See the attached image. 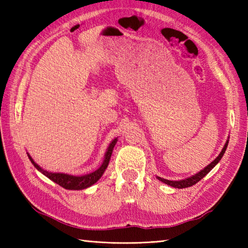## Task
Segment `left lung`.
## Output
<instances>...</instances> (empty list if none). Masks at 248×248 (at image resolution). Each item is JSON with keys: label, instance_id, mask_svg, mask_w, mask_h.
Segmentation results:
<instances>
[{"label": "left lung", "instance_id": "1", "mask_svg": "<svg viewBox=\"0 0 248 248\" xmlns=\"http://www.w3.org/2000/svg\"><path fill=\"white\" fill-rule=\"evenodd\" d=\"M230 139V137H229ZM229 139L226 140L225 144L223 146V149H222V151L220 152V154L217 155V156L215 158V161H212L211 163L208 166H205L203 170H201L200 171H198V173L190 176V177H187L185 179H180V180H169V179H165V178H162V177H158V176H156V178L158 180H161L162 183H164L166 185H169V186L170 187H174V188H178V189H182V188H187V187H191L192 185H195L199 182V180L202 179L205 175H207L210 170H211L213 167H215L217 163H219L221 161L222 156H223V154L225 153V150L226 148H228V144H229Z\"/></svg>", "mask_w": 248, "mask_h": 248}]
</instances>
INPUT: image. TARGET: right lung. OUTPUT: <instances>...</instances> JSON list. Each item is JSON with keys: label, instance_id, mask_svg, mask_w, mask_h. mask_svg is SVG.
I'll return each mask as SVG.
<instances>
[{"label": "right lung", "instance_id": "right-lung-1", "mask_svg": "<svg viewBox=\"0 0 248 248\" xmlns=\"http://www.w3.org/2000/svg\"><path fill=\"white\" fill-rule=\"evenodd\" d=\"M116 143H117V138L112 140L110 142V144L108 145L106 153H105V156H104V161L102 163V165H100L97 170L92 171L90 174L82 175V176H74V175H69L64 173H52V171H48L44 169H41L37 163H35V161H33L32 157L28 153L27 155H28V158L31 159V162L32 163V165L37 169V170H39L41 174H44L46 176V177L51 179L52 182L60 185L61 187L65 188V189L82 190V189H85V188L91 187L92 185H94L95 183H97V180L102 177L104 171L106 170L107 166L109 164V159L111 157L112 150H114Z\"/></svg>", "mask_w": 248, "mask_h": 248}]
</instances>
